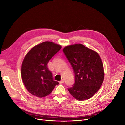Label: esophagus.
Masks as SVG:
<instances>
[{"instance_id": "34e87169", "label": "esophagus", "mask_w": 125, "mask_h": 125, "mask_svg": "<svg viewBox=\"0 0 125 125\" xmlns=\"http://www.w3.org/2000/svg\"><path fill=\"white\" fill-rule=\"evenodd\" d=\"M64 80L63 79H62L60 82H59V83H64Z\"/></svg>"}]
</instances>
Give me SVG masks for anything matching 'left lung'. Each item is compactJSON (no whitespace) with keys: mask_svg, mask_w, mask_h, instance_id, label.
Here are the masks:
<instances>
[{"mask_svg":"<svg viewBox=\"0 0 125 125\" xmlns=\"http://www.w3.org/2000/svg\"><path fill=\"white\" fill-rule=\"evenodd\" d=\"M63 52L75 74V83L68 89L70 94L77 100L89 99L99 90L104 80L99 54L81 44L66 46Z\"/></svg>","mask_w":125,"mask_h":125,"instance_id":"8db88e82","label":"left lung"}]
</instances>
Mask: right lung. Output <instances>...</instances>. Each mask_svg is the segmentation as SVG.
<instances>
[{
	"instance_id": "right-lung-1",
	"label": "right lung",
	"mask_w": 125,
	"mask_h": 125,
	"mask_svg": "<svg viewBox=\"0 0 125 125\" xmlns=\"http://www.w3.org/2000/svg\"><path fill=\"white\" fill-rule=\"evenodd\" d=\"M61 48L60 45L45 42L32 48L25 57L22 78L26 88L33 95L39 98L47 96L59 84L54 81L47 64Z\"/></svg>"
}]
</instances>
